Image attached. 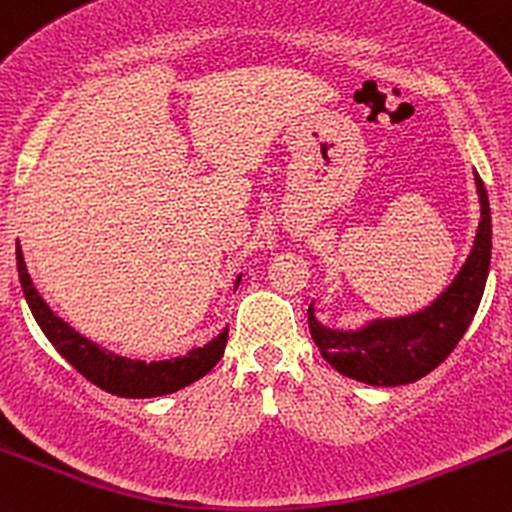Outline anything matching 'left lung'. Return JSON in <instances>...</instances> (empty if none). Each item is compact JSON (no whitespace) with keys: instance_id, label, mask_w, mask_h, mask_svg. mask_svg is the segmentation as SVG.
I'll list each match as a JSON object with an SVG mask.
<instances>
[{"instance_id":"8db88e82","label":"left lung","mask_w":512,"mask_h":512,"mask_svg":"<svg viewBox=\"0 0 512 512\" xmlns=\"http://www.w3.org/2000/svg\"><path fill=\"white\" fill-rule=\"evenodd\" d=\"M481 219L472 252L452 284L426 308L402 317H375L356 330H332L308 308V325L322 358L358 383L397 387L438 368L472 325L491 264V207L484 182L474 173Z\"/></svg>"}]
</instances>
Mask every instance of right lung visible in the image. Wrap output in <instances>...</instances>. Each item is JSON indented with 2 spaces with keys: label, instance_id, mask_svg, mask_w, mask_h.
Instances as JSON below:
<instances>
[{
  "label": "right lung",
  "instance_id": "1",
  "mask_svg": "<svg viewBox=\"0 0 512 512\" xmlns=\"http://www.w3.org/2000/svg\"><path fill=\"white\" fill-rule=\"evenodd\" d=\"M16 267H19L21 289L23 296H26L28 308H31L40 330H43L45 337L50 339V344L57 349V354H60L67 363H72L86 380H91L93 385L110 392V395L137 399L170 395V392H178L182 387L204 378V375L221 361L223 349H226L228 342V327H223V330L204 346L187 351L185 356L166 358V361H134V358L103 349V346L91 342L84 334L76 332L69 322H64L62 317L43 301V296H40L38 289L33 286L31 274H28L26 269V260H23L19 240H16ZM240 279H243V274H238L236 289Z\"/></svg>",
  "mask_w": 512,
  "mask_h": 512
}]
</instances>
